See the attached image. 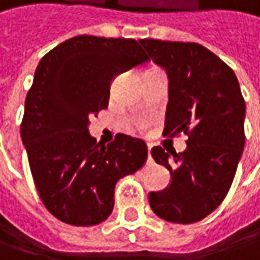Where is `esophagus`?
<instances>
[{
	"label": "esophagus",
	"instance_id": "1",
	"mask_svg": "<svg viewBox=\"0 0 260 260\" xmlns=\"http://www.w3.org/2000/svg\"><path fill=\"white\" fill-rule=\"evenodd\" d=\"M147 150H149V160H152V144H147Z\"/></svg>",
	"mask_w": 260,
	"mask_h": 260
}]
</instances>
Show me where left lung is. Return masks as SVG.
I'll return each instance as SVG.
<instances>
[{
  "label": "left lung",
  "instance_id": "left-lung-1",
  "mask_svg": "<svg viewBox=\"0 0 260 260\" xmlns=\"http://www.w3.org/2000/svg\"><path fill=\"white\" fill-rule=\"evenodd\" d=\"M168 74L164 135H187L181 153L153 147L156 164L171 173L170 187L150 192L156 216L171 223H195L224 200L243 154L246 103L235 73L198 43L140 40Z\"/></svg>",
  "mask_w": 260,
  "mask_h": 260
}]
</instances>
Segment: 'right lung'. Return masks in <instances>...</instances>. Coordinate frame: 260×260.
Returning <instances> with one entry per match:
<instances>
[{"instance_id":"right-lung-1","label":"right lung","mask_w":260,"mask_h":260,"mask_svg":"<svg viewBox=\"0 0 260 260\" xmlns=\"http://www.w3.org/2000/svg\"><path fill=\"white\" fill-rule=\"evenodd\" d=\"M147 60L132 38L93 36L73 37L40 60L20 135L40 200L60 222H104L114 207L116 183L144 165L143 140L117 134L101 146L87 125L108 107L113 79Z\"/></svg>"}]
</instances>
